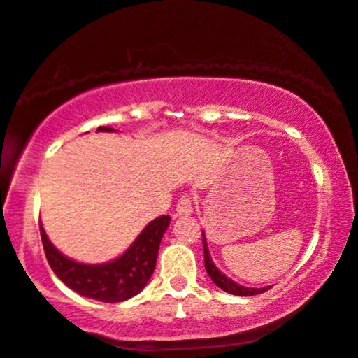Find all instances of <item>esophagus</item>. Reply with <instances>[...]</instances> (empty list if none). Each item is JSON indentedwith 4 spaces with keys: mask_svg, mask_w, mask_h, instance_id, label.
Instances as JSON below:
<instances>
[{
    "mask_svg": "<svg viewBox=\"0 0 358 358\" xmlns=\"http://www.w3.org/2000/svg\"><path fill=\"white\" fill-rule=\"evenodd\" d=\"M177 215L178 217H188L192 213V202L189 196H183L177 203Z\"/></svg>",
    "mask_w": 358,
    "mask_h": 358,
    "instance_id": "esophagus-1",
    "label": "esophagus"
}]
</instances>
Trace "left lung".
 <instances>
[{"instance_id":"left-lung-1","label":"left lung","mask_w":358,"mask_h":358,"mask_svg":"<svg viewBox=\"0 0 358 358\" xmlns=\"http://www.w3.org/2000/svg\"><path fill=\"white\" fill-rule=\"evenodd\" d=\"M202 245H203V261H206V269H207V274L210 275V279L213 280V283L217 287H220L221 290H224L226 293H231V294H236V296H253V294H259V293H264L268 292L269 287H263V288H250V287H243L239 285V283L234 282L229 277H226L223 272H221L215 263L212 261V257H210V252H208V245H207V237H206V232L202 231Z\"/></svg>"}]
</instances>
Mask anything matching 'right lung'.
<instances>
[{
	"label": "right lung",
	"mask_w": 358,
	"mask_h": 358,
	"mask_svg": "<svg viewBox=\"0 0 358 358\" xmlns=\"http://www.w3.org/2000/svg\"><path fill=\"white\" fill-rule=\"evenodd\" d=\"M97 132H116L101 126ZM170 224L169 215H162L148 223L130 247L117 258L101 264L79 263L57 250L48 239L46 231L39 223L44 253L50 269L68 288L81 296L101 303H121L138 294L155 272L159 243Z\"/></svg>",
	"instance_id": "obj_1"
}]
</instances>
